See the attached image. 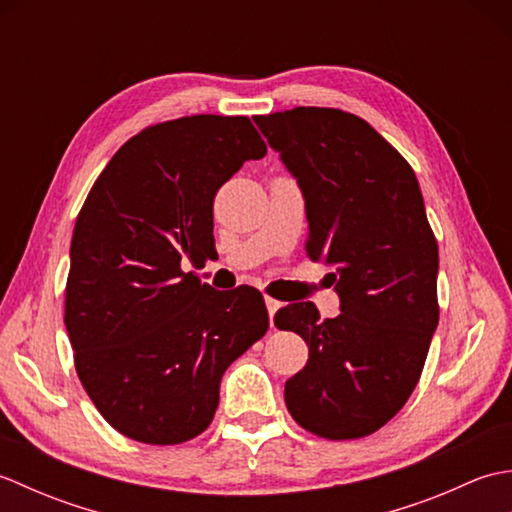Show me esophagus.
<instances>
[{
    "instance_id": "1",
    "label": "esophagus",
    "mask_w": 512,
    "mask_h": 512,
    "mask_svg": "<svg viewBox=\"0 0 512 512\" xmlns=\"http://www.w3.org/2000/svg\"><path fill=\"white\" fill-rule=\"evenodd\" d=\"M264 301H266V308H268V319H270V325H273V321H275V312L281 308V303H279L277 299H273V297H266Z\"/></svg>"
}]
</instances>
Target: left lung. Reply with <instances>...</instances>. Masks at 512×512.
I'll return each instance as SVG.
<instances>
[{
	"mask_svg": "<svg viewBox=\"0 0 512 512\" xmlns=\"http://www.w3.org/2000/svg\"><path fill=\"white\" fill-rule=\"evenodd\" d=\"M306 200L308 255L336 266L341 314L314 303L275 314L308 343L286 407L328 440L383 427L416 389L438 328V242L409 162L363 118L330 107L255 116Z\"/></svg>",
	"mask_w": 512,
	"mask_h": 512,
	"instance_id": "1",
	"label": "left lung"
}]
</instances>
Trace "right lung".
<instances>
[{"label":"right lung","instance_id":"1","mask_svg":"<svg viewBox=\"0 0 512 512\" xmlns=\"http://www.w3.org/2000/svg\"><path fill=\"white\" fill-rule=\"evenodd\" d=\"M266 143L246 116H184L129 138L76 217L65 286L74 365L101 416L145 444L209 427L220 380L262 339V292L200 284L217 189Z\"/></svg>","mask_w":512,"mask_h":512}]
</instances>
